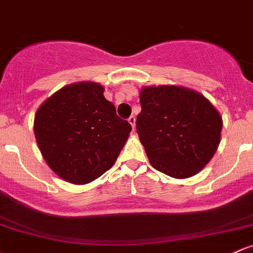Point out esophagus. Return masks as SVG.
<instances>
[{
  "instance_id": "1",
  "label": "esophagus",
  "mask_w": 253,
  "mask_h": 253,
  "mask_svg": "<svg viewBox=\"0 0 253 253\" xmlns=\"http://www.w3.org/2000/svg\"><path fill=\"white\" fill-rule=\"evenodd\" d=\"M128 122L131 124V126L134 128V127H135V118H134V116H129Z\"/></svg>"
}]
</instances>
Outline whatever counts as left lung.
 Segmentation results:
<instances>
[{"label":"left lung","mask_w":253,"mask_h":253,"mask_svg":"<svg viewBox=\"0 0 253 253\" xmlns=\"http://www.w3.org/2000/svg\"><path fill=\"white\" fill-rule=\"evenodd\" d=\"M137 133L151 166L188 178L209 164L220 142L222 118L209 99L179 86H150L139 94Z\"/></svg>","instance_id":"obj_1"}]
</instances>
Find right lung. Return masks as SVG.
<instances>
[{"label": "right lung", "mask_w": 253, "mask_h": 253, "mask_svg": "<svg viewBox=\"0 0 253 253\" xmlns=\"http://www.w3.org/2000/svg\"><path fill=\"white\" fill-rule=\"evenodd\" d=\"M97 82H78L50 95L36 111L34 132L53 172L86 184L113 167L132 127L116 115Z\"/></svg>", "instance_id": "right-lung-1"}]
</instances>
